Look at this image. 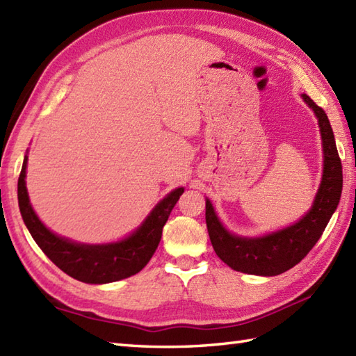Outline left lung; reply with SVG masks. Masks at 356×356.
I'll return each instance as SVG.
<instances>
[{
	"label": "left lung",
	"instance_id": "obj_1",
	"mask_svg": "<svg viewBox=\"0 0 356 356\" xmlns=\"http://www.w3.org/2000/svg\"><path fill=\"white\" fill-rule=\"evenodd\" d=\"M302 99L317 117L323 149L322 180L309 211L284 229L248 238L227 230L212 202L206 198V225L212 247L225 265L238 272L273 277L298 265L321 239L340 203L343 170L331 123L321 106L307 95Z\"/></svg>",
	"mask_w": 356,
	"mask_h": 356
}]
</instances>
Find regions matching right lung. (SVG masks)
Masks as SVG:
<instances>
[{
  "label": "right lung",
  "mask_w": 356,
  "mask_h": 356,
  "mask_svg": "<svg viewBox=\"0 0 356 356\" xmlns=\"http://www.w3.org/2000/svg\"><path fill=\"white\" fill-rule=\"evenodd\" d=\"M26 162L29 156L25 154L17 180V202L26 229L54 265L87 284L120 281L135 275L147 265L161 242L162 229L172 207L185 191V188L172 189L152 209L138 229L126 238L109 243H81L56 234L39 220L26 191Z\"/></svg>",
  "instance_id": "add662e5"
}]
</instances>
